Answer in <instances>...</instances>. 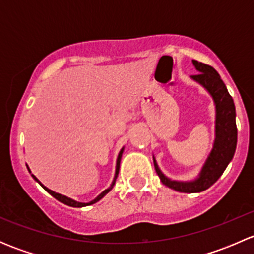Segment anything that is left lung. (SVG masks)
<instances>
[{
    "instance_id": "1",
    "label": "left lung",
    "mask_w": 254,
    "mask_h": 254,
    "mask_svg": "<svg viewBox=\"0 0 254 254\" xmlns=\"http://www.w3.org/2000/svg\"><path fill=\"white\" fill-rule=\"evenodd\" d=\"M193 65L195 66L199 73L193 75L191 78L200 83L211 94L216 108V120H215L216 137H215L214 147L204 163L198 178L189 182H178L167 178L161 172L156 160L153 158L156 173L160 177L161 182L168 188L175 189L181 193H200L210 188L221 177L227 165L231 162L237 145L236 111H235L234 99L230 96L226 86L214 67L196 60H193Z\"/></svg>"
}]
</instances>
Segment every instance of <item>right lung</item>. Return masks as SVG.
<instances>
[{
  "instance_id": "add662e5",
  "label": "right lung",
  "mask_w": 254,
  "mask_h": 254,
  "mask_svg": "<svg viewBox=\"0 0 254 254\" xmlns=\"http://www.w3.org/2000/svg\"><path fill=\"white\" fill-rule=\"evenodd\" d=\"M123 151H124V147H123L122 150H120L119 155H118V158H117V168H115V176H114V179H113V182H112L111 187H109L108 189H106V190H104V191H102V193L99 194V195L97 196L96 199H93V200H92V201H89V203H79V201H76V200H73V199H70V198H67V196H65V195H61V194H59V193H55V191L50 190V189L47 188V187H45V186H43V184L40 183V182H39V179H38L37 177H35L34 175H32V177H33V178L35 179V181L38 182V183L40 184V186L43 187V188L45 189V190L48 191L49 194H51V195H53L54 198H55V199H58V200H59V201H61V203L66 204V205H68V206H72V207H83V206H88V205H92V204L97 203V201H99V200H101L102 198H103L104 195H106L107 193H109V191H111V189L113 188V186H114V184H115V179H117V177H118V173H119L120 160H122ZM29 172H30V171H29Z\"/></svg>"
}]
</instances>
